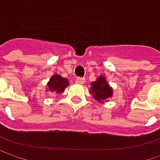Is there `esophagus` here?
Masks as SVG:
<instances>
[{
  "label": "esophagus",
  "mask_w": 160,
  "mask_h": 160,
  "mask_svg": "<svg viewBox=\"0 0 160 160\" xmlns=\"http://www.w3.org/2000/svg\"><path fill=\"white\" fill-rule=\"evenodd\" d=\"M76 81H77L78 83H80V84H83V83L86 81V80H85L84 78H77V79H76Z\"/></svg>",
  "instance_id": "34e87169"
}]
</instances>
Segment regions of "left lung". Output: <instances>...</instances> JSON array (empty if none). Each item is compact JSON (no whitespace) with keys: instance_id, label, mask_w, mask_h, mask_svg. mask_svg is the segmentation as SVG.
I'll return each instance as SVG.
<instances>
[{"instance_id":"left-lung-1","label":"left lung","mask_w":160,"mask_h":160,"mask_svg":"<svg viewBox=\"0 0 160 160\" xmlns=\"http://www.w3.org/2000/svg\"><path fill=\"white\" fill-rule=\"evenodd\" d=\"M90 93L99 103L108 102V99L113 96V89L105 76H99L95 81L91 82Z\"/></svg>"}]
</instances>
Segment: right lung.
<instances>
[{
	"mask_svg": "<svg viewBox=\"0 0 160 160\" xmlns=\"http://www.w3.org/2000/svg\"><path fill=\"white\" fill-rule=\"evenodd\" d=\"M69 85L68 80L66 78H63L62 76L58 75L57 73H54L47 83V89L46 92H53L56 95H59L63 92H65L66 88Z\"/></svg>",
	"mask_w": 160,
	"mask_h": 160,
	"instance_id": "1",
	"label": "right lung"
}]
</instances>
